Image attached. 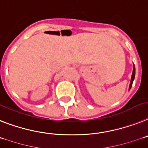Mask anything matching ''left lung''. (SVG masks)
<instances>
[{"label": "left lung", "instance_id": "8db88e82", "mask_svg": "<svg viewBox=\"0 0 148 148\" xmlns=\"http://www.w3.org/2000/svg\"><path fill=\"white\" fill-rule=\"evenodd\" d=\"M135 65H134L133 71H132V75L131 82H130V89H131L132 86V83H133V80H134V79H135Z\"/></svg>", "mask_w": 148, "mask_h": 148}]
</instances>
